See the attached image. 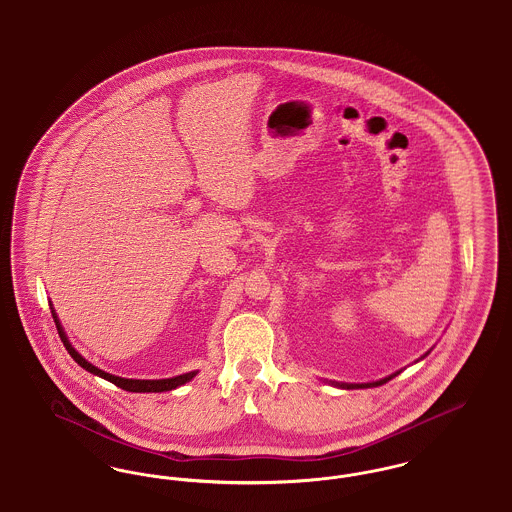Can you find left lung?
<instances>
[{
	"instance_id": "obj_1",
	"label": "left lung",
	"mask_w": 512,
	"mask_h": 512,
	"mask_svg": "<svg viewBox=\"0 0 512 512\" xmlns=\"http://www.w3.org/2000/svg\"><path fill=\"white\" fill-rule=\"evenodd\" d=\"M428 355V353H426ZM399 372H395V374H391V376H386V378H382V380H378V382H368V384H343V382H332V386H336V388H343V390H359V388H376V386H382V384H386V382H390L393 376H397Z\"/></svg>"
}]
</instances>
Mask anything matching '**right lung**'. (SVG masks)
Returning a JSON list of instances; mask_svg holds the SVG:
<instances>
[{"label": "right lung", "mask_w": 512, "mask_h": 512, "mask_svg": "<svg viewBox=\"0 0 512 512\" xmlns=\"http://www.w3.org/2000/svg\"><path fill=\"white\" fill-rule=\"evenodd\" d=\"M49 305H51V303H49ZM51 315H53V320H55V326H57L59 338L63 341V345L67 347V351H69V355L73 357L74 361H76L78 365L82 366L84 370H88V372L96 374L99 378H103V380H107V382L115 384L117 388L132 391V393H161V391L176 390L178 386H184L186 382H190V380L194 378L195 374H197V370H192V372H186V374H180V376H174V378H163V380H132V378H121V376L109 374V372L101 370L98 366L88 363V361H86V359H84V357L74 349L73 345H71V341L67 338V334L63 332V326H61L59 318L55 315L53 307H51Z\"/></svg>", "instance_id": "obj_1"}]
</instances>
